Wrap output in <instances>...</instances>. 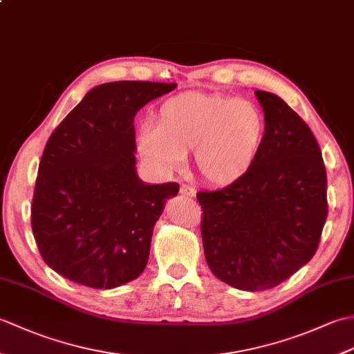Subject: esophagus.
Masks as SVG:
<instances>
[{
	"label": "esophagus",
	"instance_id": "obj_1",
	"mask_svg": "<svg viewBox=\"0 0 354 354\" xmlns=\"http://www.w3.org/2000/svg\"><path fill=\"white\" fill-rule=\"evenodd\" d=\"M181 194L184 198H194L196 196V192H194V189H192V187H189V185H183Z\"/></svg>",
	"mask_w": 354,
	"mask_h": 354
}]
</instances>
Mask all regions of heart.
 <instances>
[{
	"label": "heart",
	"instance_id": "b5f03b06",
	"mask_svg": "<svg viewBox=\"0 0 354 354\" xmlns=\"http://www.w3.org/2000/svg\"><path fill=\"white\" fill-rule=\"evenodd\" d=\"M266 133L255 103L222 94L184 93L165 100L138 137V152L158 169L181 167L193 150V162L204 181L230 187L250 175Z\"/></svg>",
	"mask_w": 354,
	"mask_h": 354
}]
</instances>
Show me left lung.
Here are the masks:
<instances>
[{
	"label": "left lung",
	"mask_w": 354,
	"mask_h": 354,
	"mask_svg": "<svg viewBox=\"0 0 354 354\" xmlns=\"http://www.w3.org/2000/svg\"><path fill=\"white\" fill-rule=\"evenodd\" d=\"M266 133L250 175L201 192L209 270L239 290L288 280L317 252L327 219V175L317 138L281 97L255 89Z\"/></svg>",
	"instance_id": "obj_1"
}]
</instances>
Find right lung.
<instances>
[{
    "label": "right lung",
    "mask_w": 354,
    "mask_h": 354,
    "mask_svg": "<svg viewBox=\"0 0 354 354\" xmlns=\"http://www.w3.org/2000/svg\"><path fill=\"white\" fill-rule=\"evenodd\" d=\"M175 88L140 80L99 85L51 133L37 170L32 230L57 274L93 289L142 274L155 223L179 185L138 178L133 120Z\"/></svg>",
    "instance_id": "1"
}]
</instances>
